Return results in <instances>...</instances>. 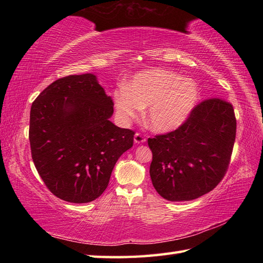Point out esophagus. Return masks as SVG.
<instances>
[{"mask_svg":"<svg viewBox=\"0 0 263 263\" xmlns=\"http://www.w3.org/2000/svg\"><path fill=\"white\" fill-rule=\"evenodd\" d=\"M144 141H146V137L141 135L140 132H137L135 135V142L136 143H143Z\"/></svg>","mask_w":263,"mask_h":263,"instance_id":"34e87169","label":"esophagus"}]
</instances>
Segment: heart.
Instances as JSON below:
<instances>
[{
	"mask_svg": "<svg viewBox=\"0 0 263 263\" xmlns=\"http://www.w3.org/2000/svg\"><path fill=\"white\" fill-rule=\"evenodd\" d=\"M199 89L172 71L153 69L140 72L114 92L120 119H135L147 107L146 122L157 132H168L183 124L199 100Z\"/></svg>",
	"mask_w": 263,
	"mask_h": 263,
	"instance_id": "heart-1",
	"label": "heart"
}]
</instances>
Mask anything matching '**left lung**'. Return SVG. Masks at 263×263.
Wrapping results in <instances>:
<instances>
[{"label":"left lung","mask_w":263,"mask_h":263,"mask_svg":"<svg viewBox=\"0 0 263 263\" xmlns=\"http://www.w3.org/2000/svg\"><path fill=\"white\" fill-rule=\"evenodd\" d=\"M236 137L233 105L221 98L199 103L176 130L148 139L150 177L168 201H190L224 178Z\"/></svg>","instance_id":"obj_1"}]
</instances>
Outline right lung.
<instances>
[{"mask_svg": "<svg viewBox=\"0 0 263 263\" xmlns=\"http://www.w3.org/2000/svg\"><path fill=\"white\" fill-rule=\"evenodd\" d=\"M113 105L91 73L61 78L33 100L31 157L55 197L87 203L107 187L117 159L133 146L135 136L109 121Z\"/></svg>", "mask_w": 263, "mask_h": 263, "instance_id": "1", "label": "right lung"}]
</instances>
